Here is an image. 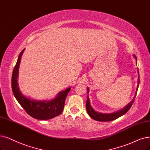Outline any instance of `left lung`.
I'll return each instance as SVG.
<instances>
[{"label": "left lung", "mask_w": 150, "mask_h": 150, "mask_svg": "<svg viewBox=\"0 0 150 150\" xmlns=\"http://www.w3.org/2000/svg\"><path fill=\"white\" fill-rule=\"evenodd\" d=\"M135 57L137 59L136 56L134 55ZM140 75H139V71H138V86H137V89L138 88V86H139V83H140ZM89 92V89L88 88V93ZM137 90L136 92L135 95L133 99V100L128 104L127 106L124 108L123 109H122L120 111L116 112L114 113H112V114H103V113H99L96 112L95 110H94V109L92 108V107L90 105V99L89 98H87V101H86V110L87 112L89 115L90 117L93 119L94 120H96L97 121H101V122H108V121H111L113 120H115L116 119L119 118L120 116L123 115L124 114H125L128 110L130 109V108L132 107L133 103H134L135 99L136 98L137 96Z\"/></svg>", "instance_id": "8db88e82"}]
</instances>
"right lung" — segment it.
<instances>
[{
	"label": "right lung",
	"instance_id": "1",
	"mask_svg": "<svg viewBox=\"0 0 150 150\" xmlns=\"http://www.w3.org/2000/svg\"><path fill=\"white\" fill-rule=\"evenodd\" d=\"M23 51L24 49L20 52L12 74V88L15 98L25 110L26 113L33 118L40 120H47L58 116L63 111L65 99L70 90V88L60 92L56 98L50 101L31 100L24 96L18 86V67Z\"/></svg>",
	"mask_w": 150,
	"mask_h": 150
}]
</instances>
